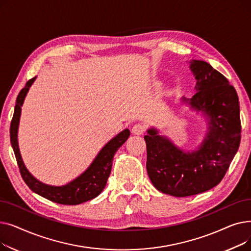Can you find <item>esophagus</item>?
<instances>
[{
  "instance_id": "esophagus-1",
  "label": "esophagus",
  "mask_w": 251,
  "mask_h": 251,
  "mask_svg": "<svg viewBox=\"0 0 251 251\" xmlns=\"http://www.w3.org/2000/svg\"><path fill=\"white\" fill-rule=\"evenodd\" d=\"M144 131H146V126H144L143 124H140V123H137L135 124L133 127H132V133L133 134H136V135H140L142 134Z\"/></svg>"
}]
</instances>
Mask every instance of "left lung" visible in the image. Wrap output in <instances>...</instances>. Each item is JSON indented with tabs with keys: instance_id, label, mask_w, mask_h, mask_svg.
I'll return each mask as SVG.
<instances>
[{
	"instance_id": "1",
	"label": "left lung",
	"mask_w": 251,
	"mask_h": 251,
	"mask_svg": "<svg viewBox=\"0 0 251 251\" xmlns=\"http://www.w3.org/2000/svg\"><path fill=\"white\" fill-rule=\"evenodd\" d=\"M196 94L187 100L209 119L208 132L199 151L184 152L156 130H148L147 170L153 186L176 197L212 189L228 171L241 139L238 96L228 79L204 61L190 62Z\"/></svg>"
}]
</instances>
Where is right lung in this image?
Wrapping results in <instances>:
<instances>
[{
	"label": "right lung",
	"mask_w": 251,
	"mask_h": 251,
	"mask_svg": "<svg viewBox=\"0 0 251 251\" xmlns=\"http://www.w3.org/2000/svg\"><path fill=\"white\" fill-rule=\"evenodd\" d=\"M35 77L29 79L26 82L25 86L21 89L16 100V105L13 115L11 126H10V139L13 151H14L16 161L19 167V171L22 179L33 192L37 193L45 199L54 201L60 204L67 205H76L88 201L97 197L104 188L107 184L108 178L111 173L113 157L119 148L128 139L130 135V131L128 129L123 130L111 141H109L99 152L95 161L89 166V168L81 174L78 178L68 183L64 186H50L46 184L37 181L25 168L20 151L18 149L17 141V132L19 119L21 114V107L24 101L25 96L33 81Z\"/></svg>",
	"instance_id": "1"
}]
</instances>
